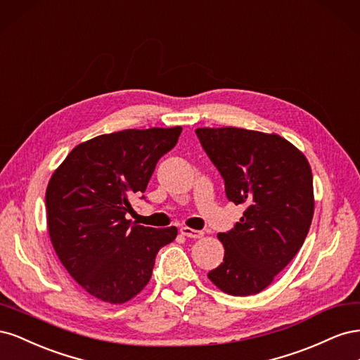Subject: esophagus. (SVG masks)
<instances>
[{
  "mask_svg": "<svg viewBox=\"0 0 360 360\" xmlns=\"http://www.w3.org/2000/svg\"><path fill=\"white\" fill-rule=\"evenodd\" d=\"M180 233H181L184 237H191V238H201V237H202V231L192 230V228H189V226L180 228Z\"/></svg>",
  "mask_w": 360,
  "mask_h": 360,
  "instance_id": "obj_1",
  "label": "esophagus"
}]
</instances>
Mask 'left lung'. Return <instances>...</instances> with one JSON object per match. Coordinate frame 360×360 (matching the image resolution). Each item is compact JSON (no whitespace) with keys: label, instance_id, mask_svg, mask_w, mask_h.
<instances>
[{"label":"left lung","instance_id":"1","mask_svg":"<svg viewBox=\"0 0 360 360\" xmlns=\"http://www.w3.org/2000/svg\"><path fill=\"white\" fill-rule=\"evenodd\" d=\"M200 143L221 172L226 198L246 207L219 233L224 263L209 279L224 292L263 291L299 252L314 216L311 167L287 139L238 127H200Z\"/></svg>","mask_w":360,"mask_h":360}]
</instances>
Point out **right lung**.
Masks as SVG:
<instances>
[{
    "instance_id": "obj_1",
    "label": "right lung",
    "mask_w": 360,
    "mask_h": 360,
    "mask_svg": "<svg viewBox=\"0 0 360 360\" xmlns=\"http://www.w3.org/2000/svg\"><path fill=\"white\" fill-rule=\"evenodd\" d=\"M180 134L177 126L99 135L76 146L52 174L46 189L51 242L91 296L110 303L135 297L148 284L159 249L176 238V226L132 225L126 213Z\"/></svg>"
}]
</instances>
